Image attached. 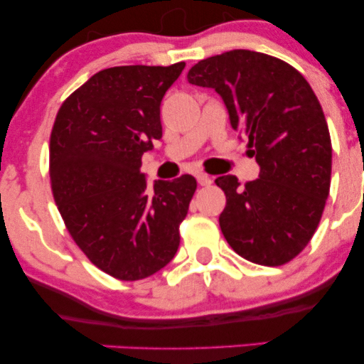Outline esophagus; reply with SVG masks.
Segmentation results:
<instances>
[{
    "mask_svg": "<svg viewBox=\"0 0 364 364\" xmlns=\"http://www.w3.org/2000/svg\"><path fill=\"white\" fill-rule=\"evenodd\" d=\"M196 181H198L200 186H210L212 183H214V179H212V176H208V174H205V173H198L196 174Z\"/></svg>",
    "mask_w": 364,
    "mask_h": 364,
    "instance_id": "1",
    "label": "esophagus"
}]
</instances>
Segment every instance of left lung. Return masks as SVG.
I'll return each mask as SVG.
<instances>
[{
	"mask_svg": "<svg viewBox=\"0 0 364 364\" xmlns=\"http://www.w3.org/2000/svg\"><path fill=\"white\" fill-rule=\"evenodd\" d=\"M188 82L214 89L231 127L248 139L260 174L245 186L228 174L220 231L231 248L258 265H284L310 243L327 202L332 144L310 83L291 65L248 49L210 56Z\"/></svg>",
	"mask_w": 364,
	"mask_h": 364,
	"instance_id": "8db88e82",
	"label": "left lung"
}]
</instances>
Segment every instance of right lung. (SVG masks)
<instances>
[{
    "mask_svg": "<svg viewBox=\"0 0 364 364\" xmlns=\"http://www.w3.org/2000/svg\"><path fill=\"white\" fill-rule=\"evenodd\" d=\"M185 63L112 66L61 104L49 144V174L66 229L102 272L139 281L173 260L196 179L154 181L141 156L162 139L161 102Z\"/></svg>",
    "mask_w": 364,
    "mask_h": 364,
    "instance_id": "right-lung-1",
    "label": "right lung"
}]
</instances>
